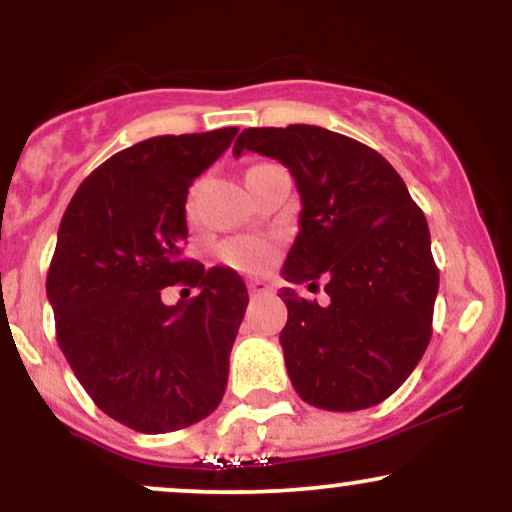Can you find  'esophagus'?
Returning a JSON list of instances; mask_svg holds the SVG:
<instances>
[{
  "label": "esophagus",
  "instance_id": "obj_1",
  "mask_svg": "<svg viewBox=\"0 0 512 512\" xmlns=\"http://www.w3.org/2000/svg\"><path fill=\"white\" fill-rule=\"evenodd\" d=\"M269 289H267V284H264V281H260V279H250L248 281V293L252 298H257V296H262V293H267Z\"/></svg>",
  "mask_w": 512,
  "mask_h": 512
}]
</instances>
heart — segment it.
<instances>
[{"label":"heart","mask_w":512,"mask_h":512,"mask_svg":"<svg viewBox=\"0 0 512 512\" xmlns=\"http://www.w3.org/2000/svg\"><path fill=\"white\" fill-rule=\"evenodd\" d=\"M192 199H195V190L190 192V199H187V211H190V214ZM219 257L223 264L236 267L240 272H260V269L269 267L274 260V243L262 236H240L223 243Z\"/></svg>","instance_id":"b5f03b06"}]
</instances>
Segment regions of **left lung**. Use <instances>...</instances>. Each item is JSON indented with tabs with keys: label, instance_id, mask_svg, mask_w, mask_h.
I'll use <instances>...</instances> for the list:
<instances>
[{
	"label": "left lung",
	"instance_id": "left-lung-1",
	"mask_svg": "<svg viewBox=\"0 0 512 512\" xmlns=\"http://www.w3.org/2000/svg\"><path fill=\"white\" fill-rule=\"evenodd\" d=\"M257 151L291 170L301 231L281 274L325 281L330 301L281 289L279 334L291 385L327 411L380 404L409 378L433 332L438 267L431 233L397 170L370 146L315 125L250 127L233 154Z\"/></svg>",
	"mask_w": 512,
	"mask_h": 512
}]
</instances>
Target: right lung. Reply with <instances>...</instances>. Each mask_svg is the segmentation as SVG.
Here are the masks:
<instances>
[{
  "label": "right lung",
  "mask_w": 512,
  "mask_h": 512,
  "mask_svg": "<svg viewBox=\"0 0 512 512\" xmlns=\"http://www.w3.org/2000/svg\"><path fill=\"white\" fill-rule=\"evenodd\" d=\"M236 134H166L117 151L81 182L57 231L45 284L57 344L96 407L139 433L197 424L226 392L248 289L233 269L182 257V245L187 190ZM173 283L200 296L166 306L160 291Z\"/></svg>",
  "instance_id": "add662e5"
}]
</instances>
